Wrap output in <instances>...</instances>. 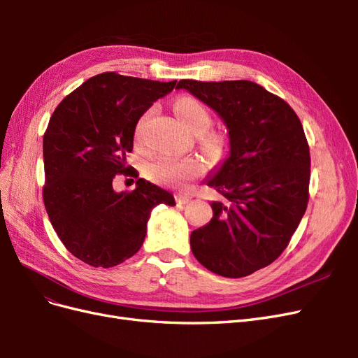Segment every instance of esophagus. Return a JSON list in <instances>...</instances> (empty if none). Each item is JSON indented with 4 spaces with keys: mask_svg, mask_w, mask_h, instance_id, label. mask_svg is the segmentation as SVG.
<instances>
[{
    "mask_svg": "<svg viewBox=\"0 0 358 358\" xmlns=\"http://www.w3.org/2000/svg\"><path fill=\"white\" fill-rule=\"evenodd\" d=\"M191 199H192V196H191V194H187V192H180L176 196V201L179 204H187Z\"/></svg>",
    "mask_w": 358,
    "mask_h": 358,
    "instance_id": "obj_1",
    "label": "esophagus"
}]
</instances>
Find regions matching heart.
<instances>
[{"label":"heart","instance_id":"obj_1","mask_svg":"<svg viewBox=\"0 0 358 358\" xmlns=\"http://www.w3.org/2000/svg\"><path fill=\"white\" fill-rule=\"evenodd\" d=\"M175 113L182 125L196 134L204 133L212 122L209 110L194 96H180V99H178L175 101ZM146 117L148 115L140 119L136 128L137 138L140 137V131H142ZM203 145L208 149H218L222 146V137L210 133L203 138ZM204 169V162L199 157L161 155L148 166L146 175L150 180L161 183V185L185 187L189 180L201 176Z\"/></svg>","mask_w":358,"mask_h":358}]
</instances>
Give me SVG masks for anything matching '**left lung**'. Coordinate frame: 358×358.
I'll use <instances>...</instances> for the list:
<instances>
[{
  "instance_id": "left-lung-1",
  "label": "left lung",
  "mask_w": 358,
  "mask_h": 358,
  "mask_svg": "<svg viewBox=\"0 0 358 358\" xmlns=\"http://www.w3.org/2000/svg\"><path fill=\"white\" fill-rule=\"evenodd\" d=\"M221 116L230 152L206 179L224 201H212L208 225L191 233V251L210 272L243 278L273 263L288 246L309 201L310 155L296 112L249 80H179Z\"/></svg>"
}]
</instances>
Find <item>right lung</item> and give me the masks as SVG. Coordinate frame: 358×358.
Returning <instances> with one entry per match:
<instances>
[{
    "label": "right lung",
    "instance_id": "right-lung-1",
    "mask_svg": "<svg viewBox=\"0 0 358 358\" xmlns=\"http://www.w3.org/2000/svg\"><path fill=\"white\" fill-rule=\"evenodd\" d=\"M176 86L96 74L64 99L43 137V200L61 242L94 267H113L143 245L155 206H175L166 189L145 179L131 192H116V175H129L136 125L150 106Z\"/></svg>",
    "mask_w": 358,
    "mask_h": 358
}]
</instances>
